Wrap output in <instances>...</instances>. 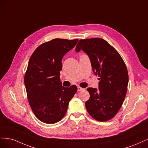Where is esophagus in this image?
Returning a JSON list of instances; mask_svg holds the SVG:
<instances>
[{
    "instance_id": "esophagus-1",
    "label": "esophagus",
    "mask_w": 148,
    "mask_h": 148,
    "mask_svg": "<svg viewBox=\"0 0 148 148\" xmlns=\"http://www.w3.org/2000/svg\"><path fill=\"white\" fill-rule=\"evenodd\" d=\"M84 88L80 87H77V91L78 92H80V91H82V90H84Z\"/></svg>"
}]
</instances>
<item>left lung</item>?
I'll use <instances>...</instances> for the list:
<instances>
[{
  "label": "left lung",
  "mask_w": 148,
  "mask_h": 148,
  "mask_svg": "<svg viewBox=\"0 0 148 148\" xmlns=\"http://www.w3.org/2000/svg\"><path fill=\"white\" fill-rule=\"evenodd\" d=\"M81 50L88 55L94 74L99 77L98 90L87 89L90 98L85 107L96 120H110L121 109L126 96L128 82L126 65L117 50L100 38L80 40L75 51Z\"/></svg>",
  "instance_id": "obj_1"
}]
</instances>
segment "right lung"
<instances>
[{
	"mask_svg": "<svg viewBox=\"0 0 148 148\" xmlns=\"http://www.w3.org/2000/svg\"><path fill=\"white\" fill-rule=\"evenodd\" d=\"M78 40L55 39L45 42L29 59L25 75L27 97L32 112L42 122L52 124L61 121L77 92L75 85L62 86L60 72L62 58Z\"/></svg>",
	"mask_w": 148,
	"mask_h": 148,
	"instance_id": "1",
	"label": "right lung"
}]
</instances>
